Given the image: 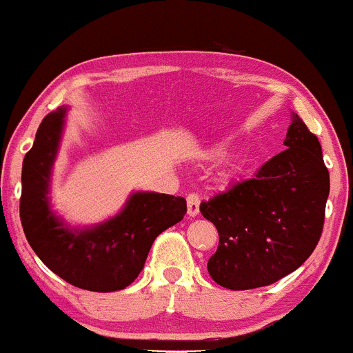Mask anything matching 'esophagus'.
Masks as SVG:
<instances>
[{
  "instance_id": "obj_1",
  "label": "esophagus",
  "mask_w": 353,
  "mask_h": 353,
  "mask_svg": "<svg viewBox=\"0 0 353 353\" xmlns=\"http://www.w3.org/2000/svg\"><path fill=\"white\" fill-rule=\"evenodd\" d=\"M199 204H201V197L197 192H190L188 194V214L190 217H196L199 214Z\"/></svg>"
}]
</instances>
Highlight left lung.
Returning <instances> with one entry per match:
<instances>
[{
  "mask_svg": "<svg viewBox=\"0 0 353 353\" xmlns=\"http://www.w3.org/2000/svg\"><path fill=\"white\" fill-rule=\"evenodd\" d=\"M283 144L252 179L201 202V214L219 232L208 270L225 289L281 281L310 257L322 236L330 177L317 136L294 114Z\"/></svg>",
  "mask_w": 353,
  "mask_h": 353,
  "instance_id": "1",
  "label": "left lung"
}]
</instances>
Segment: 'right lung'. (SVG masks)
<instances>
[{
    "label": "right lung",
    "instance_id": "add662e5",
    "mask_svg": "<svg viewBox=\"0 0 353 353\" xmlns=\"http://www.w3.org/2000/svg\"><path fill=\"white\" fill-rule=\"evenodd\" d=\"M66 109L52 111L39 124L21 172L19 217L31 249L48 269L71 285L114 292L134 282L152 242L188 212L184 197L136 192L116 217L92 229L72 230L51 212L48 188L58 152Z\"/></svg>",
    "mask_w": 353,
    "mask_h": 353
}]
</instances>
